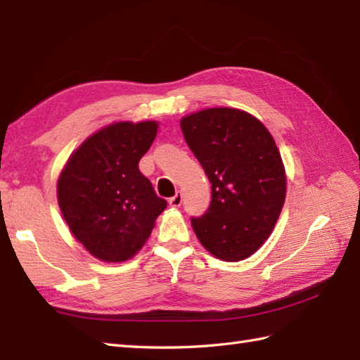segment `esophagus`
Returning <instances> with one entry per match:
<instances>
[{"label":"esophagus","mask_w":360,"mask_h":360,"mask_svg":"<svg viewBox=\"0 0 360 360\" xmlns=\"http://www.w3.org/2000/svg\"><path fill=\"white\" fill-rule=\"evenodd\" d=\"M181 202H182V193L181 192H176V195L168 200V204H170L172 207H179Z\"/></svg>","instance_id":"1"}]
</instances>
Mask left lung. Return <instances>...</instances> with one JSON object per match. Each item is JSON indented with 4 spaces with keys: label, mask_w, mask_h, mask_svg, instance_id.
<instances>
[{
    "label": "left lung",
    "mask_w": 360,
    "mask_h": 360,
    "mask_svg": "<svg viewBox=\"0 0 360 360\" xmlns=\"http://www.w3.org/2000/svg\"><path fill=\"white\" fill-rule=\"evenodd\" d=\"M181 128L212 184L209 209L192 218L198 240L224 262L250 257L285 204V167L274 137L258 119L233 108L193 112Z\"/></svg>",
    "instance_id": "obj_1"
}]
</instances>
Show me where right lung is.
I'll list each match as a JSON object with an SVG mask.
<instances>
[{"instance_id": "obj_1", "label": "right lung", "mask_w": 360, "mask_h": 360, "mask_svg": "<svg viewBox=\"0 0 360 360\" xmlns=\"http://www.w3.org/2000/svg\"><path fill=\"white\" fill-rule=\"evenodd\" d=\"M156 133L153 120L102 128L72 153L60 174V210L75 238L98 259L131 258L167 207L139 170Z\"/></svg>"}]
</instances>
